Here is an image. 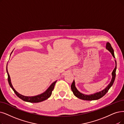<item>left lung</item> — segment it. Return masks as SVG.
<instances>
[{
    "mask_svg": "<svg viewBox=\"0 0 124 124\" xmlns=\"http://www.w3.org/2000/svg\"><path fill=\"white\" fill-rule=\"evenodd\" d=\"M106 49L111 52L113 57L115 58V54H114V50L111 46V44L109 42H107V43L106 44ZM115 62H116V67H115V68L114 69V70H113V72H112V78L111 80V82H110L109 84L104 89V90H103V91L100 92L96 93L94 94H92V95H85V94H83L80 93L77 90V88H76L75 85V81L74 80L71 86V90L74 93V95L78 98L80 99L83 100H87V101H92V100H96L99 99L101 98L102 97L104 96L108 92V90H109V88L111 87V86L113 85V82L115 80L116 75V60H115Z\"/></svg>",
    "mask_w": 124,
    "mask_h": 124,
    "instance_id": "8db88e82",
    "label": "left lung"
}]
</instances>
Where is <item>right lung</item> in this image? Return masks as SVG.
I'll return each instance as SVG.
<instances>
[{"label":"right lung","instance_id":"1","mask_svg":"<svg viewBox=\"0 0 124 124\" xmlns=\"http://www.w3.org/2000/svg\"><path fill=\"white\" fill-rule=\"evenodd\" d=\"M7 74H8V80L9 85V86H11V87L12 88V90L14 91V93H15L16 95L19 98H20L21 99H22V100H23L24 101H26V102H31V103H38V102H40L43 101L44 100L47 99L48 98H49V97L51 96V94H52V92L53 90L54 87V85H55V83L57 81H55V82H54L53 83H52L51 84V85L50 86H49V87L46 90V91L44 93H43L41 94V95H39L38 96H33V97L24 96H23V95H21V94H20L17 92H16L15 91V89L14 88V87H13V85H12L11 82L10 77H9V74H8V71L7 67Z\"/></svg>","mask_w":124,"mask_h":124}]
</instances>
